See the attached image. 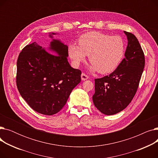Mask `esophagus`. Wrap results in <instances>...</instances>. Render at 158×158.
<instances>
[{
  "mask_svg": "<svg viewBox=\"0 0 158 158\" xmlns=\"http://www.w3.org/2000/svg\"><path fill=\"white\" fill-rule=\"evenodd\" d=\"M88 78H89V77H88V76H87L86 74H85V73H82V74H81V79L82 81L87 80Z\"/></svg>",
  "mask_w": 158,
  "mask_h": 158,
  "instance_id": "34e87169",
  "label": "esophagus"
}]
</instances>
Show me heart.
<instances>
[{
	"label": "heart",
	"instance_id": "heart-1",
	"mask_svg": "<svg viewBox=\"0 0 158 158\" xmlns=\"http://www.w3.org/2000/svg\"><path fill=\"white\" fill-rule=\"evenodd\" d=\"M126 44L120 36H110L98 32L82 35L79 45L70 44L68 47L70 57L75 66H79L89 56L91 69L101 73L113 72L121 63L125 54Z\"/></svg>",
	"mask_w": 158,
	"mask_h": 158
}]
</instances>
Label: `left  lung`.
<instances>
[{
    "instance_id": "obj_1",
    "label": "left lung",
    "mask_w": 158,
    "mask_h": 158,
    "mask_svg": "<svg viewBox=\"0 0 158 158\" xmlns=\"http://www.w3.org/2000/svg\"><path fill=\"white\" fill-rule=\"evenodd\" d=\"M128 44L120 64L109 76L95 79L93 101L104 114L112 115L130 104L138 89L145 66V56L136 37L124 31Z\"/></svg>"
}]
</instances>
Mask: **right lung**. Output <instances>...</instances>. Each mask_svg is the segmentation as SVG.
<instances>
[{
    "label": "right lung",
    "instance_id": "1",
    "mask_svg": "<svg viewBox=\"0 0 158 158\" xmlns=\"http://www.w3.org/2000/svg\"><path fill=\"white\" fill-rule=\"evenodd\" d=\"M52 35L55 34H50V37ZM68 52L67 45L54 39L48 50L33 42L20 52L16 63V86L33 110L45 115L58 113L81 82V71L71 67Z\"/></svg>",
    "mask_w": 158,
    "mask_h": 158
}]
</instances>
